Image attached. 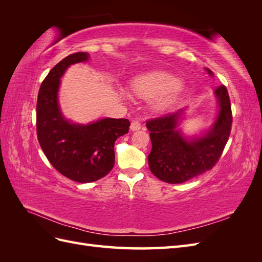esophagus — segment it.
<instances>
[{"label":"esophagus","mask_w":262,"mask_h":262,"mask_svg":"<svg viewBox=\"0 0 262 262\" xmlns=\"http://www.w3.org/2000/svg\"><path fill=\"white\" fill-rule=\"evenodd\" d=\"M130 129H131L132 131L140 130V129H141V122H140L139 120H137V119H134V120H132V122H131Z\"/></svg>","instance_id":"1"}]
</instances>
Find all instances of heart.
<instances>
[{"mask_svg":"<svg viewBox=\"0 0 262 262\" xmlns=\"http://www.w3.org/2000/svg\"><path fill=\"white\" fill-rule=\"evenodd\" d=\"M134 93L143 97H152L160 94H165L157 100L156 107L160 110L168 108L178 97L181 85L177 78L164 72H157L140 77L132 84Z\"/></svg>","mask_w":262,"mask_h":262,"instance_id":"b5f03b06","label":"heart"}]
</instances>
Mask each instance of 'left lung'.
I'll return each instance as SVG.
<instances>
[{"label":"left lung","instance_id":"1","mask_svg":"<svg viewBox=\"0 0 262 262\" xmlns=\"http://www.w3.org/2000/svg\"><path fill=\"white\" fill-rule=\"evenodd\" d=\"M209 74L212 71L207 69ZM219 115L212 128L201 138L188 141L177 129L182 110L146 121L152 150L148 166L154 176L168 184H181L213 168L223 153L232 129V108L224 85L215 90Z\"/></svg>","mask_w":262,"mask_h":262}]
</instances>
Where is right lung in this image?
<instances>
[{
	"label": "right lung",
	"mask_w": 262,
	"mask_h": 262,
	"mask_svg": "<svg viewBox=\"0 0 262 262\" xmlns=\"http://www.w3.org/2000/svg\"><path fill=\"white\" fill-rule=\"evenodd\" d=\"M87 59L86 52H76L54 66L39 89L36 108L37 138L46 157L61 175L82 184L113 169L115 142L130 126L128 119L105 118L82 125L63 118L58 104L60 78L70 66Z\"/></svg>",
	"instance_id": "add662e5"
}]
</instances>
